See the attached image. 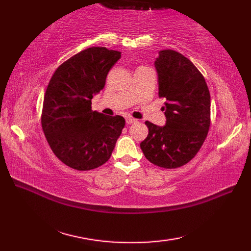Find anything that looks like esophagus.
I'll return each mask as SVG.
<instances>
[{
	"label": "esophagus",
	"mask_w": 251,
	"mask_h": 251,
	"mask_svg": "<svg viewBox=\"0 0 251 251\" xmlns=\"http://www.w3.org/2000/svg\"><path fill=\"white\" fill-rule=\"evenodd\" d=\"M136 122H137V120H136V119H134V117H130V116L126 117V123H127V125L134 124V123H136Z\"/></svg>",
	"instance_id": "34e87169"
}]
</instances>
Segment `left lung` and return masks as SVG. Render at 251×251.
I'll return each mask as SVG.
<instances>
[{"instance_id":"obj_1","label":"left lung","mask_w":251,"mask_h":251,"mask_svg":"<svg viewBox=\"0 0 251 251\" xmlns=\"http://www.w3.org/2000/svg\"><path fill=\"white\" fill-rule=\"evenodd\" d=\"M165 126L146 122L149 134L140 143L146 158L163 168L183 166L204 143L210 126V94L204 76L188 58L173 50L158 51L154 61Z\"/></svg>"}]
</instances>
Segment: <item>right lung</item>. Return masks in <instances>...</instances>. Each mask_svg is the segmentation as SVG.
Instances as JSON below:
<instances>
[{
	"label": "right lung",
	"instance_id": "obj_1",
	"mask_svg": "<svg viewBox=\"0 0 251 251\" xmlns=\"http://www.w3.org/2000/svg\"><path fill=\"white\" fill-rule=\"evenodd\" d=\"M121 52L89 47L72 56L52 74L44 96L42 128L55 155L76 170L108 162L125 126L123 116L92 110V99L105 85Z\"/></svg>",
	"mask_w": 251,
	"mask_h": 251
}]
</instances>
